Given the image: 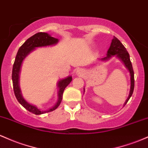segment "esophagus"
<instances>
[{
  "label": "esophagus",
  "mask_w": 148,
  "mask_h": 148,
  "mask_svg": "<svg viewBox=\"0 0 148 148\" xmlns=\"http://www.w3.org/2000/svg\"><path fill=\"white\" fill-rule=\"evenodd\" d=\"M84 73V70L82 69H78L76 71V73H77V75H83Z\"/></svg>",
  "instance_id": "esophagus-1"
}]
</instances>
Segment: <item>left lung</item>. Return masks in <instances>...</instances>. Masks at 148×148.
Here are the masks:
<instances>
[{
  "mask_svg": "<svg viewBox=\"0 0 148 148\" xmlns=\"http://www.w3.org/2000/svg\"><path fill=\"white\" fill-rule=\"evenodd\" d=\"M115 55L117 57H118L122 62L124 63V66H126V68L129 70V73H130V76H131V88H130V93H129V95L128 99L126 101V102L124 103V106L127 104L128 101L129 100L131 96H132L133 92H134V70H133L132 64V62L130 61V56L128 52L127 51V49L124 47V46L122 44V42L117 39V38L114 37L112 39V42H111L110 47L108 49L107 52V56L101 59L102 61H106L108 60L109 59H110L112 56Z\"/></svg>",
  "mask_w": 148,
  "mask_h": 148,
  "instance_id": "left-lung-1",
  "label": "left lung"
}]
</instances>
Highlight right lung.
Wrapping results in <instances>:
<instances>
[{
    "instance_id": "add662e5",
    "label": "right lung",
    "mask_w": 148,
    "mask_h": 148,
    "mask_svg": "<svg viewBox=\"0 0 148 148\" xmlns=\"http://www.w3.org/2000/svg\"><path fill=\"white\" fill-rule=\"evenodd\" d=\"M58 42H59V40L57 38L52 37L50 35L47 34V33H38V34H36L33 36H31V38H29V39L26 40V42L19 47L17 54H16L12 68V79L13 89H14V95H15L16 99L19 101V103L23 107L25 108L27 110H29V112H32L35 114H41L46 113V112H52V111L54 110L59 107L61 102V100H62L63 93H64V89L70 84V82L72 81V77L69 76L65 79H61L58 82L57 85L59 89V92H58L59 99H58V101L55 106L47 110H40L36 106L28 103L21 95V89L19 88V72H20L21 64H22V61L25 59V57L30 52L34 50L35 48L53 45H56Z\"/></svg>"
}]
</instances>
